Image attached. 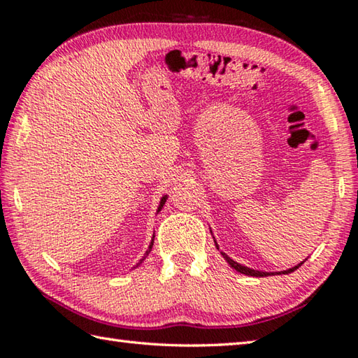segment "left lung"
<instances>
[{"label":"left lung","mask_w":358,"mask_h":358,"mask_svg":"<svg viewBox=\"0 0 358 358\" xmlns=\"http://www.w3.org/2000/svg\"><path fill=\"white\" fill-rule=\"evenodd\" d=\"M215 247L219 248V245H217V242H215ZM222 256L225 257V261L231 265V267H233L236 271H239V273H243V275H248V276H256V278H264V276H270V275H275V273H267V271H257V270H253V268H248V267H245V265H242V264H237L236 261H233V259L231 257H228L225 253H222ZM304 264V261L301 262V264H298V265H295V267H292V268H289V270H285V271H279V275H289V273H292V271H295L296 268H299L301 265Z\"/></svg>","instance_id":"8db88e82"}]
</instances>
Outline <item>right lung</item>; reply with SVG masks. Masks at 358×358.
<instances>
[{
    "label": "right lung",
    "instance_id": "1",
    "mask_svg": "<svg viewBox=\"0 0 358 358\" xmlns=\"http://www.w3.org/2000/svg\"><path fill=\"white\" fill-rule=\"evenodd\" d=\"M166 199H167V195H164V197L163 199H161V201H159V206H158V211L157 213H159L161 211V208H163L164 206V203H166ZM153 239H155V236H153ZM153 239H152V242H150V245H149V250H147L145 251V256H149V253H150V251H152V247H153ZM145 256L141 259V261H139V264H141L143 261H144V259H145ZM138 264V265H139ZM138 265H136V267H138Z\"/></svg>",
    "mask_w": 358,
    "mask_h": 358
}]
</instances>
